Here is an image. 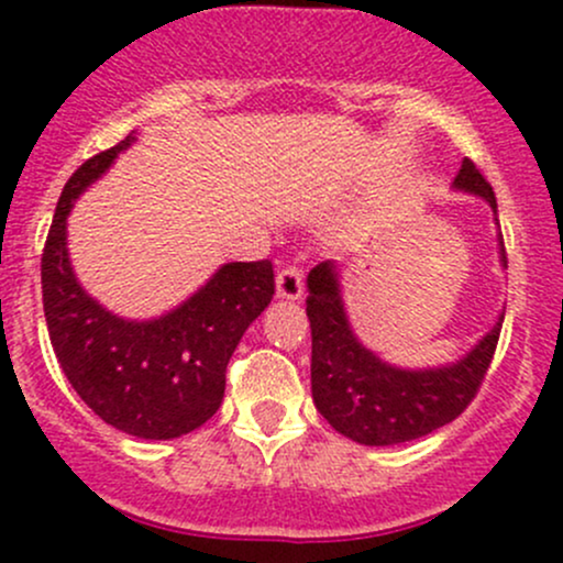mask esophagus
<instances>
[{"label": "esophagus", "mask_w": 563, "mask_h": 563, "mask_svg": "<svg viewBox=\"0 0 563 563\" xmlns=\"http://www.w3.org/2000/svg\"><path fill=\"white\" fill-rule=\"evenodd\" d=\"M302 272L297 266H286V269L277 272L275 277V291L280 299H299L302 297Z\"/></svg>", "instance_id": "obj_1"}]
</instances>
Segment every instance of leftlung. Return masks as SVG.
I'll return each instance as SVG.
<instances>
[{
	"mask_svg": "<svg viewBox=\"0 0 563 563\" xmlns=\"http://www.w3.org/2000/svg\"><path fill=\"white\" fill-rule=\"evenodd\" d=\"M457 192L482 198L496 214L493 187L463 161L452 181ZM498 261L507 269L501 229H498ZM308 318L313 334L310 384L313 402L323 419L345 439L365 446H391L422 439L444 428L465 411L490 367L501 334L504 313L471 345L463 356L446 365L400 367L382 360L356 338L343 302L340 266L323 261L308 275Z\"/></svg>",
	"mask_w": 563,
	"mask_h": 563,
	"instance_id": "1",
	"label": "left lung"
}]
</instances>
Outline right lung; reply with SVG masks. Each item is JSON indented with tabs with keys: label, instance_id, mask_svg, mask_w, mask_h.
Listing matches in <instances>:
<instances>
[{
	"label": "right lung",
	"instance_id": "right-lung-1",
	"mask_svg": "<svg viewBox=\"0 0 563 563\" xmlns=\"http://www.w3.org/2000/svg\"><path fill=\"white\" fill-rule=\"evenodd\" d=\"M133 144L130 133L67 179L43 250V310L56 360L78 397L122 433L168 441L214 417L231 354L272 302L275 275L269 261H231L174 310L141 321L100 305L73 272L67 214Z\"/></svg>",
	"mask_w": 563,
	"mask_h": 563
}]
</instances>
